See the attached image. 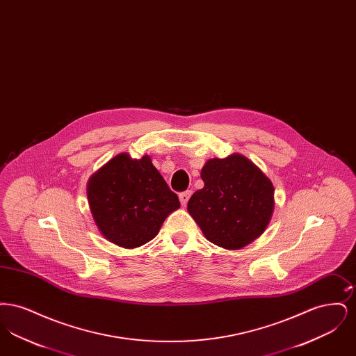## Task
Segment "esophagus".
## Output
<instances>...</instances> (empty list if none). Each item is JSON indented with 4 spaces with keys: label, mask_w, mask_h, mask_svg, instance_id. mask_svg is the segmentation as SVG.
Instances as JSON below:
<instances>
[{
    "label": "esophagus",
    "mask_w": 356,
    "mask_h": 356,
    "mask_svg": "<svg viewBox=\"0 0 356 356\" xmlns=\"http://www.w3.org/2000/svg\"><path fill=\"white\" fill-rule=\"evenodd\" d=\"M192 196V191H184V192H181L180 195H179V197H180V203L183 204V205H186L188 203V200H189V197Z\"/></svg>",
    "instance_id": "obj_1"
}]
</instances>
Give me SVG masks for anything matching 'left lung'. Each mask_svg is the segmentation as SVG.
Segmentation results:
<instances>
[{
  "label": "left lung",
  "instance_id": "left-lung-1",
  "mask_svg": "<svg viewBox=\"0 0 356 356\" xmlns=\"http://www.w3.org/2000/svg\"><path fill=\"white\" fill-rule=\"evenodd\" d=\"M204 186L189 202L188 212L211 243L238 250L260 236L271 220V180L241 154L208 160Z\"/></svg>",
  "mask_w": 356,
  "mask_h": 356
}]
</instances>
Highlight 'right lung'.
I'll return each instance as SVG.
<instances>
[{
    "mask_svg": "<svg viewBox=\"0 0 356 356\" xmlns=\"http://www.w3.org/2000/svg\"><path fill=\"white\" fill-rule=\"evenodd\" d=\"M89 207L102 235L124 248L140 247L157 235L163 221L180 207L149 156L121 153L88 184Z\"/></svg>",
    "mask_w": 356,
    "mask_h": 356,
    "instance_id": "add662e5",
    "label": "right lung"
}]
</instances>
